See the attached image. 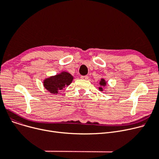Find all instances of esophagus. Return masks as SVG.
<instances>
[{"instance_id":"34e87169","label":"esophagus","mask_w":159,"mask_h":159,"mask_svg":"<svg viewBox=\"0 0 159 159\" xmlns=\"http://www.w3.org/2000/svg\"><path fill=\"white\" fill-rule=\"evenodd\" d=\"M80 79H83V80H88V77L86 76H86H81Z\"/></svg>"}]
</instances>
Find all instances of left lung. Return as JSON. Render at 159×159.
<instances>
[{
	"label": "left lung",
	"instance_id": "left-lung-1",
	"mask_svg": "<svg viewBox=\"0 0 159 159\" xmlns=\"http://www.w3.org/2000/svg\"><path fill=\"white\" fill-rule=\"evenodd\" d=\"M99 84H100V87H98V89H99V91H103V87L104 86H106V82L105 81V80L104 79H101V81H100V82H99Z\"/></svg>",
	"mask_w": 159,
	"mask_h": 159
}]
</instances>
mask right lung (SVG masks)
Returning <instances> with one entry per match:
<instances>
[{
	"mask_svg": "<svg viewBox=\"0 0 159 159\" xmlns=\"http://www.w3.org/2000/svg\"><path fill=\"white\" fill-rule=\"evenodd\" d=\"M73 77L66 71H62L55 76H52L44 79L43 84L44 88L51 93H58L65 87L69 86L73 81Z\"/></svg>",
	"mask_w": 159,
	"mask_h": 159,
	"instance_id": "obj_1",
	"label": "right lung"
}]
</instances>
